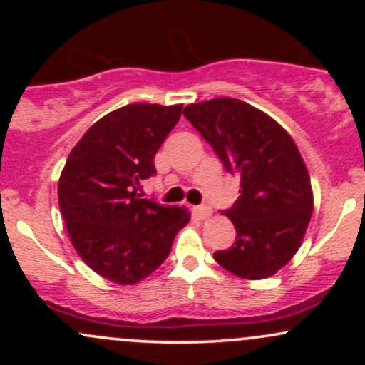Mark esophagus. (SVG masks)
Masks as SVG:
<instances>
[{
    "label": "esophagus",
    "instance_id": "obj_1",
    "mask_svg": "<svg viewBox=\"0 0 365 365\" xmlns=\"http://www.w3.org/2000/svg\"><path fill=\"white\" fill-rule=\"evenodd\" d=\"M194 212H195V216L199 217V220H207V217L212 215V209L209 206H199V207L194 209Z\"/></svg>",
    "mask_w": 365,
    "mask_h": 365
}]
</instances>
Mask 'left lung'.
Wrapping results in <instances>:
<instances>
[{"instance_id":"1","label":"left lung","mask_w":365,"mask_h":365,"mask_svg":"<svg viewBox=\"0 0 365 365\" xmlns=\"http://www.w3.org/2000/svg\"><path fill=\"white\" fill-rule=\"evenodd\" d=\"M185 118L215 149L228 171L240 175V197L225 212L235 244L216 262L244 279L278 273L302 245L314 197L300 150L278 121L240 99L188 104Z\"/></svg>"}]
</instances>
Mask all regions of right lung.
I'll return each mask as SVG.
<instances>
[{"mask_svg": "<svg viewBox=\"0 0 365 365\" xmlns=\"http://www.w3.org/2000/svg\"><path fill=\"white\" fill-rule=\"evenodd\" d=\"M182 104L135 103L96 121L72 149L58 180V202L82 261L108 282L135 284L168 257L185 207L140 199L156 175L154 156L178 123Z\"/></svg>", "mask_w": 365, "mask_h": 365, "instance_id": "right-lung-1", "label": "right lung"}]
</instances>
